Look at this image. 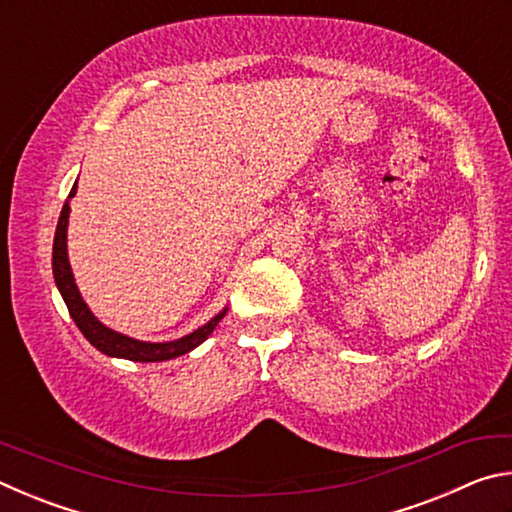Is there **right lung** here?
<instances>
[{
    "label": "right lung",
    "instance_id": "obj_1",
    "mask_svg": "<svg viewBox=\"0 0 512 512\" xmlns=\"http://www.w3.org/2000/svg\"><path fill=\"white\" fill-rule=\"evenodd\" d=\"M74 196H76V183L72 187V192H69V196H67L63 210H60V219H58L56 237H54V255H51V268H54L56 287L60 291V296H63V300H65L69 316L74 318L76 327L81 329V334L85 336V339H88L99 352L108 354V357L142 361V363L169 361V359L180 357V354H187L194 348H198V345H201L207 336L214 332V327L221 323V318L225 316L228 307H223L219 314L207 320L205 325L194 329V332L180 336V339L162 341V343L133 339V336H126V334L117 332V329H110L108 325H103L101 320L92 314L88 302L83 300L79 287H76L72 264H69V255H67V225H69V212H72L69 201H72Z\"/></svg>",
    "mask_w": 512,
    "mask_h": 512
}]
</instances>
